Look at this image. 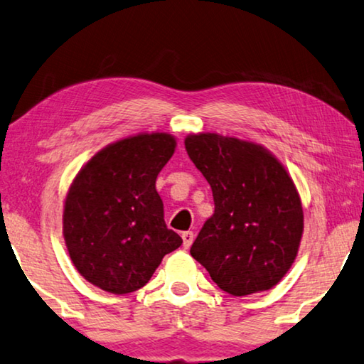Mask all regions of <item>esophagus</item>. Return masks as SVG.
I'll return each mask as SVG.
<instances>
[{
	"mask_svg": "<svg viewBox=\"0 0 364 364\" xmlns=\"http://www.w3.org/2000/svg\"><path fill=\"white\" fill-rule=\"evenodd\" d=\"M193 238H195V234H193L192 230L182 232V240H183V247H186V248H190V247H192V243H193Z\"/></svg>",
	"mask_w": 364,
	"mask_h": 364,
	"instance_id": "obj_1",
	"label": "esophagus"
}]
</instances>
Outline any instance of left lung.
Instances as JSON below:
<instances>
[{"mask_svg": "<svg viewBox=\"0 0 364 364\" xmlns=\"http://www.w3.org/2000/svg\"><path fill=\"white\" fill-rule=\"evenodd\" d=\"M186 150L214 198L190 255L230 295L269 290L290 269L303 234L287 171L263 146L232 136L188 135Z\"/></svg>", "mask_w": 364, "mask_h": 364, "instance_id": "8db88e82", "label": "left lung"}]
</instances>
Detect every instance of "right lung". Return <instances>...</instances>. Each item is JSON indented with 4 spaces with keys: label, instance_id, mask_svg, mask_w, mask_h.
<instances>
[{
    "label": "right lung",
    "instance_id": "obj_1",
    "mask_svg": "<svg viewBox=\"0 0 364 364\" xmlns=\"http://www.w3.org/2000/svg\"><path fill=\"white\" fill-rule=\"evenodd\" d=\"M169 134L112 143L83 166L69 188L63 232L70 259L88 282L124 295L150 281L182 238L164 223L156 177L174 154Z\"/></svg>",
    "mask_w": 364,
    "mask_h": 364
}]
</instances>
